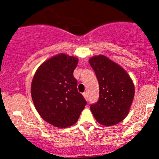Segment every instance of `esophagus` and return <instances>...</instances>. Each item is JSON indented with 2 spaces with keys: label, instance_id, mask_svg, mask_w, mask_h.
I'll return each instance as SVG.
<instances>
[{
  "label": "esophagus",
  "instance_id": "34e87169",
  "mask_svg": "<svg viewBox=\"0 0 159 159\" xmlns=\"http://www.w3.org/2000/svg\"><path fill=\"white\" fill-rule=\"evenodd\" d=\"M83 97L85 98V99L87 100V98H88V94H87V92H84V93L83 94Z\"/></svg>",
  "mask_w": 159,
  "mask_h": 159
}]
</instances>
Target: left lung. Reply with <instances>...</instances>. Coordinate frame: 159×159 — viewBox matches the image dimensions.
I'll list each match as a JSON object with an SVG mask.
<instances>
[{"instance_id":"8db88e82","label":"left lung","mask_w":159,"mask_h":159,"mask_svg":"<svg viewBox=\"0 0 159 159\" xmlns=\"http://www.w3.org/2000/svg\"><path fill=\"white\" fill-rule=\"evenodd\" d=\"M99 83V100L90 106L98 122L105 126L118 124L125 118L134 96V85L121 66L102 56L89 59Z\"/></svg>"}]
</instances>
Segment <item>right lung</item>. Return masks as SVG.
I'll list each match as a JSON object with an SVG mask.
<instances>
[{
    "label": "right lung",
    "mask_w": 159,
    "mask_h": 159,
    "mask_svg": "<svg viewBox=\"0 0 159 159\" xmlns=\"http://www.w3.org/2000/svg\"><path fill=\"white\" fill-rule=\"evenodd\" d=\"M78 58L61 53L38 67L31 83V97L43 119L61 128L73 125L86 105L77 90L74 70Z\"/></svg>",
    "instance_id": "1"
}]
</instances>
